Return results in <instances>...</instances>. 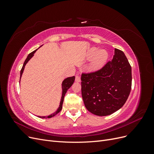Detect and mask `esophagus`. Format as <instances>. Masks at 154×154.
Here are the masks:
<instances>
[{
	"instance_id": "1",
	"label": "esophagus",
	"mask_w": 154,
	"mask_h": 154,
	"mask_svg": "<svg viewBox=\"0 0 154 154\" xmlns=\"http://www.w3.org/2000/svg\"><path fill=\"white\" fill-rule=\"evenodd\" d=\"M75 81L77 82H80L81 81V78L79 76H76L75 77Z\"/></svg>"
}]
</instances>
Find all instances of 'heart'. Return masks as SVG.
<instances>
[{
  "mask_svg": "<svg viewBox=\"0 0 154 154\" xmlns=\"http://www.w3.org/2000/svg\"><path fill=\"white\" fill-rule=\"evenodd\" d=\"M93 56L92 62L90 67L92 71H96L103 67L109 57V54L105 49L97 50V48H93L88 51V57L92 58Z\"/></svg>",
  "mask_w": 154,
  "mask_h": 154,
  "instance_id": "b5f03b06",
  "label": "heart"
}]
</instances>
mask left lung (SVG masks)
I'll list each match as a JSON object with an SVG mask.
<instances>
[{"mask_svg": "<svg viewBox=\"0 0 154 154\" xmlns=\"http://www.w3.org/2000/svg\"><path fill=\"white\" fill-rule=\"evenodd\" d=\"M82 95L86 109L100 116L115 112L124 105L132 87V68L122 51L97 71L82 72Z\"/></svg>", "mask_w": 154, "mask_h": 154, "instance_id": "left-lung-1", "label": "left lung"}]
</instances>
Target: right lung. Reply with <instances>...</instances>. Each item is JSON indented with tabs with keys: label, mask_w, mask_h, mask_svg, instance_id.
I'll return each instance as SVG.
<instances>
[{
	"label": "right lung",
	"mask_w": 154,
	"mask_h": 154,
	"mask_svg": "<svg viewBox=\"0 0 154 154\" xmlns=\"http://www.w3.org/2000/svg\"><path fill=\"white\" fill-rule=\"evenodd\" d=\"M37 49L35 50L34 51H32V53H29L27 56V58L26 59L25 62L24 63V65H23V66L21 69V71H20V78L22 76V74L23 73V71H24V69L25 67L26 64L27 63V62L29 61V60L33 57L34 53L36 52ZM74 80H75V77L72 76V77H68L66 79H65V80L63 81L62 82V97H61V100H60V105L58 109H57V110L55 112L51 114V115L48 116H39V118H52L53 116H54L55 115H57L58 113H59L60 111H61L62 109V105H63V99H64V96L65 94H66V93L67 92V90L69 88L72 86V85L73 84V83L74 82Z\"/></svg>",
	"instance_id": "add662e5"
}]
</instances>
